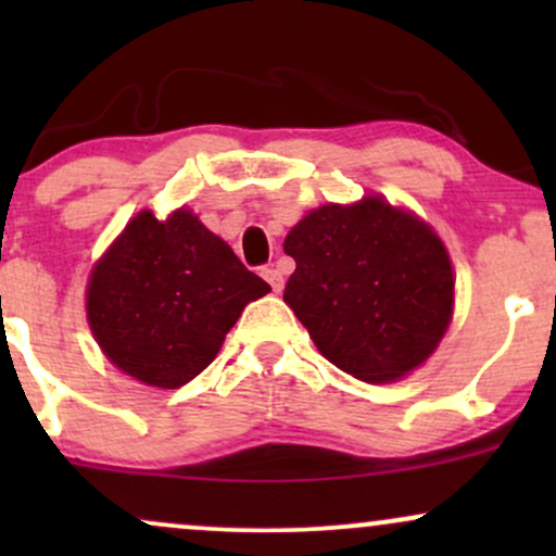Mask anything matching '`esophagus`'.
Returning <instances> with one entry per match:
<instances>
[{
    "label": "esophagus",
    "mask_w": 556,
    "mask_h": 556,
    "mask_svg": "<svg viewBox=\"0 0 556 556\" xmlns=\"http://www.w3.org/2000/svg\"><path fill=\"white\" fill-rule=\"evenodd\" d=\"M261 277H264L266 282L271 285V290H274V292H282V287H285V277H282V271L274 269V266H266V269H261Z\"/></svg>",
    "instance_id": "34e87169"
}]
</instances>
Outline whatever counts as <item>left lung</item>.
I'll return each mask as SVG.
<instances>
[{
	"label": "left lung",
	"instance_id": "left-lung-1",
	"mask_svg": "<svg viewBox=\"0 0 556 556\" xmlns=\"http://www.w3.org/2000/svg\"><path fill=\"white\" fill-rule=\"evenodd\" d=\"M285 303L321 355L384 384L420 366L444 337L455 279L442 240L381 198L316 208L290 229Z\"/></svg>",
	"mask_w": 556,
	"mask_h": 556
}]
</instances>
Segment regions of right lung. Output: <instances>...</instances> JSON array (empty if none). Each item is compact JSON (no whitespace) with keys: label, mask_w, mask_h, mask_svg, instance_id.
Returning <instances> with one entry per match:
<instances>
[{"label":"right lung","mask_w":556,"mask_h":556,"mask_svg":"<svg viewBox=\"0 0 556 556\" xmlns=\"http://www.w3.org/2000/svg\"><path fill=\"white\" fill-rule=\"evenodd\" d=\"M271 287L190 212H140L88 282V324L119 371L175 389L219 353L251 300Z\"/></svg>","instance_id":"obj_1"}]
</instances>
